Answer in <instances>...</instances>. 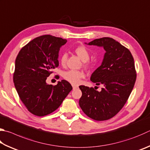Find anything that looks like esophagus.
<instances>
[{
	"label": "esophagus",
	"mask_w": 150,
	"mask_h": 150,
	"mask_svg": "<svg viewBox=\"0 0 150 150\" xmlns=\"http://www.w3.org/2000/svg\"><path fill=\"white\" fill-rule=\"evenodd\" d=\"M78 86H75V85H73V89H75V88H77Z\"/></svg>",
	"instance_id": "obj_1"
}]
</instances>
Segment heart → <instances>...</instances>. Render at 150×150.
Returning a JSON list of instances; mask_svg holds the SVG:
<instances>
[{
    "label": "heart",
    "instance_id": "obj_1",
    "mask_svg": "<svg viewBox=\"0 0 150 150\" xmlns=\"http://www.w3.org/2000/svg\"><path fill=\"white\" fill-rule=\"evenodd\" d=\"M75 52L80 57L81 59L84 61V66H88L90 62L88 59L90 58V52L88 49L85 46L79 45L74 49ZM67 55L66 53L62 54L59 58V62L62 66H64L66 64ZM85 77V73L83 71L69 70L64 73V79L67 82L72 84H79L81 83L82 79Z\"/></svg>",
    "mask_w": 150,
    "mask_h": 150
}]
</instances>
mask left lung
<instances>
[{
  "mask_svg": "<svg viewBox=\"0 0 150 150\" xmlns=\"http://www.w3.org/2000/svg\"><path fill=\"white\" fill-rule=\"evenodd\" d=\"M105 50L102 65L91 77L96 85L103 84L98 92L93 87L79 86L82 96L79 105L83 112L96 121L108 120L117 115L126 103L137 79L134 58L129 50L112 38L103 37L88 43Z\"/></svg>",
  "mask_w": 150,
  "mask_h": 150,
  "instance_id": "left-lung-1",
  "label": "left lung"
}]
</instances>
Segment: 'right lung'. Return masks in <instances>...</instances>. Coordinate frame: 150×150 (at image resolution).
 Masks as SVG:
<instances>
[{"instance_id": "1", "label": "right lung", "mask_w": 150, "mask_h": 150, "mask_svg": "<svg viewBox=\"0 0 150 150\" xmlns=\"http://www.w3.org/2000/svg\"><path fill=\"white\" fill-rule=\"evenodd\" d=\"M66 42L62 38L42 35L24 46L16 57L13 76L15 88L21 102L35 115L52 113L72 90L66 80L54 86L46 83L52 70L58 67L59 48Z\"/></svg>"}]
</instances>
